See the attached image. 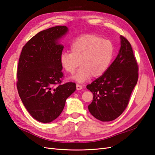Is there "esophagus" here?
<instances>
[{
	"mask_svg": "<svg viewBox=\"0 0 155 155\" xmlns=\"http://www.w3.org/2000/svg\"><path fill=\"white\" fill-rule=\"evenodd\" d=\"M76 89H77V90H81L83 89V87L81 85L77 84L76 85Z\"/></svg>",
	"mask_w": 155,
	"mask_h": 155,
	"instance_id": "34e87169",
	"label": "esophagus"
}]
</instances>
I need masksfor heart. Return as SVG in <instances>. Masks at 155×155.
<instances>
[{
	"label": "heart",
	"instance_id": "obj_1",
	"mask_svg": "<svg viewBox=\"0 0 155 155\" xmlns=\"http://www.w3.org/2000/svg\"><path fill=\"white\" fill-rule=\"evenodd\" d=\"M114 50L110 40L95 34H87L71 43V52H62L60 63L68 74L73 75L80 62L81 67L74 79L84 82L91 76L99 78L106 72L114 57Z\"/></svg>",
	"mask_w": 155,
	"mask_h": 155
}]
</instances>
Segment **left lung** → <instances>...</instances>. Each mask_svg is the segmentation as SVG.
Segmentation results:
<instances>
[{
    "label": "left lung",
    "instance_id": "1",
    "mask_svg": "<svg viewBox=\"0 0 155 155\" xmlns=\"http://www.w3.org/2000/svg\"><path fill=\"white\" fill-rule=\"evenodd\" d=\"M119 54L103 75L87 85L93 94L88 108L102 122H110L121 115L129 104L131 93L138 80V64L131 45L120 36Z\"/></svg>",
    "mask_w": 155,
    "mask_h": 155
}]
</instances>
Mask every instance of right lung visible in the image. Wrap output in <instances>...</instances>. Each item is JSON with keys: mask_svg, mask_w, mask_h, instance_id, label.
<instances>
[{"mask_svg": "<svg viewBox=\"0 0 155 155\" xmlns=\"http://www.w3.org/2000/svg\"><path fill=\"white\" fill-rule=\"evenodd\" d=\"M68 31L58 25L37 33L22 48L16 82L19 96L33 118L48 123L57 118L66 100L76 89L73 82L62 84L60 56L64 47L58 40Z\"/></svg>", "mask_w": 155, "mask_h": 155, "instance_id": "right-lung-1", "label": "right lung"}]
</instances>
